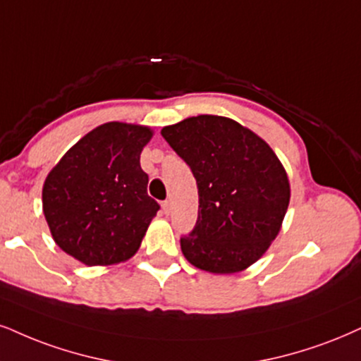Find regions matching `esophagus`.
<instances>
[{"label": "esophagus", "mask_w": 361, "mask_h": 361, "mask_svg": "<svg viewBox=\"0 0 361 361\" xmlns=\"http://www.w3.org/2000/svg\"><path fill=\"white\" fill-rule=\"evenodd\" d=\"M162 211H164V214H169V212H171V202L164 201L162 202Z\"/></svg>", "instance_id": "1"}]
</instances>
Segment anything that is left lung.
Here are the masks:
<instances>
[{
    "label": "left lung",
    "instance_id": "8db88e82",
    "mask_svg": "<svg viewBox=\"0 0 361 361\" xmlns=\"http://www.w3.org/2000/svg\"><path fill=\"white\" fill-rule=\"evenodd\" d=\"M160 133L197 182V222L180 238L185 259L214 274L255 264L281 231L291 197L288 173L274 150L221 115L189 117Z\"/></svg>",
    "mask_w": 361,
    "mask_h": 361
}]
</instances>
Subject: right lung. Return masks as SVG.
Returning a JSON list of instances; mask_svg holds the SVG:
<instances>
[{
	"label": "right lung",
	"instance_id": "right-lung-1",
	"mask_svg": "<svg viewBox=\"0 0 361 361\" xmlns=\"http://www.w3.org/2000/svg\"><path fill=\"white\" fill-rule=\"evenodd\" d=\"M150 127L106 122L48 172L43 214L61 251L87 266H112L139 251L159 204L147 195L140 154Z\"/></svg>",
	"mask_w": 361,
	"mask_h": 361
}]
</instances>
